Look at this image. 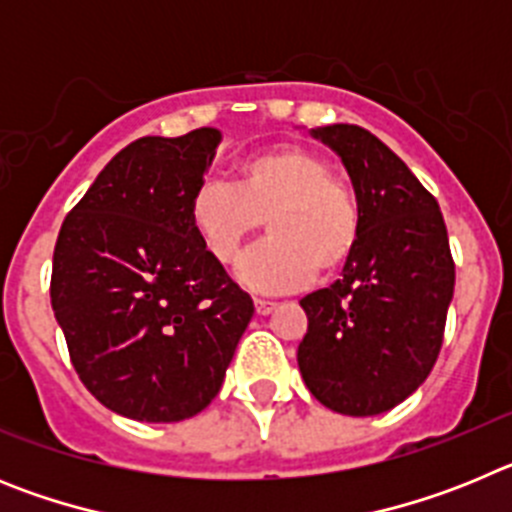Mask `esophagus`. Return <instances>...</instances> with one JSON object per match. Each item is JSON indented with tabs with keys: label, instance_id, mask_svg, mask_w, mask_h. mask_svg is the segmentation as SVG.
Segmentation results:
<instances>
[{
	"label": "esophagus",
	"instance_id": "1",
	"mask_svg": "<svg viewBox=\"0 0 512 512\" xmlns=\"http://www.w3.org/2000/svg\"><path fill=\"white\" fill-rule=\"evenodd\" d=\"M253 305H256V312H259V315H271V312L277 310V302L271 300H256Z\"/></svg>",
	"mask_w": 512,
	"mask_h": 512
}]
</instances>
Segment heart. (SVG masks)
Listing matches in <instances>:
<instances>
[{
  "instance_id": "heart-1",
  "label": "heart",
  "mask_w": 512,
  "mask_h": 512,
  "mask_svg": "<svg viewBox=\"0 0 512 512\" xmlns=\"http://www.w3.org/2000/svg\"><path fill=\"white\" fill-rule=\"evenodd\" d=\"M330 171L312 148L274 146L238 166L235 187L207 179L194 189L189 225L212 259L233 264L266 220L271 238L235 269L253 292L279 295L315 274L336 277L359 248L361 205L354 187Z\"/></svg>"
}]
</instances>
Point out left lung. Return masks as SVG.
Wrapping results in <instances>:
<instances>
[{
  "label": "left lung",
  "mask_w": 512,
  "mask_h": 512,
  "mask_svg": "<svg viewBox=\"0 0 512 512\" xmlns=\"http://www.w3.org/2000/svg\"><path fill=\"white\" fill-rule=\"evenodd\" d=\"M310 135L336 151L361 205V238L341 279L302 297L297 364L325 408L354 418L408 400L431 374L454 297V259L438 202L359 125Z\"/></svg>",
  "instance_id": "obj_1"
}]
</instances>
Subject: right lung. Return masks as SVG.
<instances>
[{
    "label": "right lung",
    "mask_w": 512,
    "mask_h": 512,
    "mask_svg": "<svg viewBox=\"0 0 512 512\" xmlns=\"http://www.w3.org/2000/svg\"><path fill=\"white\" fill-rule=\"evenodd\" d=\"M220 130L146 135L99 171L53 251L51 305L71 364L112 413L176 423L205 410L253 300L189 225Z\"/></svg>",
    "instance_id": "1"
}]
</instances>
